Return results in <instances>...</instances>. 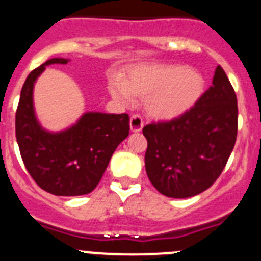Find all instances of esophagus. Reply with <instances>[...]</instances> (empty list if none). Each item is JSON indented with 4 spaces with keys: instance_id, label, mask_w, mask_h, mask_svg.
I'll list each match as a JSON object with an SVG mask.
<instances>
[{
    "instance_id": "esophagus-1",
    "label": "esophagus",
    "mask_w": 261,
    "mask_h": 261,
    "mask_svg": "<svg viewBox=\"0 0 261 261\" xmlns=\"http://www.w3.org/2000/svg\"><path fill=\"white\" fill-rule=\"evenodd\" d=\"M143 126H144L143 118L140 117L139 114H133V115H131V118H130V128H131V131H134V133H139V131H142Z\"/></svg>"
}]
</instances>
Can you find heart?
<instances>
[{
	"label": "heart",
	"mask_w": 261,
	"mask_h": 261,
	"mask_svg": "<svg viewBox=\"0 0 261 261\" xmlns=\"http://www.w3.org/2000/svg\"><path fill=\"white\" fill-rule=\"evenodd\" d=\"M205 80L184 65H139L133 68L127 81L110 83L113 98L130 103L133 96L151 97L149 113L160 119L177 118L193 108L202 96Z\"/></svg>",
	"instance_id": "obj_1"
}]
</instances>
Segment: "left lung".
<instances>
[{"mask_svg": "<svg viewBox=\"0 0 261 261\" xmlns=\"http://www.w3.org/2000/svg\"><path fill=\"white\" fill-rule=\"evenodd\" d=\"M237 134V94L218 65L213 85L190 110L171 121L143 127L149 181L172 198L202 193L225 169Z\"/></svg>", "mask_w": 261, "mask_h": 261, "instance_id": "obj_1", "label": "left lung"}]
</instances>
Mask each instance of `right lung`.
Listing matches in <instances>:
<instances>
[{
    "mask_svg": "<svg viewBox=\"0 0 261 261\" xmlns=\"http://www.w3.org/2000/svg\"><path fill=\"white\" fill-rule=\"evenodd\" d=\"M68 62L49 59L27 76L15 113V137L27 172L43 190L83 196L98 185L115 148L128 137L130 118L126 113L89 112L67 130H44L34 112V84L47 65Z\"/></svg>",
    "mask_w": 261,
    "mask_h": 261,
    "instance_id": "obj_1",
    "label": "right lung"
}]
</instances>
